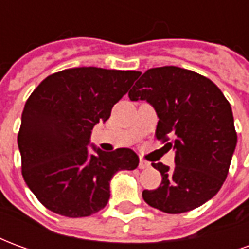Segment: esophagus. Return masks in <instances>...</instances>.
Here are the masks:
<instances>
[{
	"instance_id": "obj_1",
	"label": "esophagus",
	"mask_w": 249,
	"mask_h": 249,
	"mask_svg": "<svg viewBox=\"0 0 249 249\" xmlns=\"http://www.w3.org/2000/svg\"><path fill=\"white\" fill-rule=\"evenodd\" d=\"M151 167V164L148 161H145V160H140V162H139V168L140 169H146V168Z\"/></svg>"
}]
</instances>
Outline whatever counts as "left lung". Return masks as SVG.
<instances>
[{
	"label": "left lung",
	"mask_w": 249,
	"mask_h": 249,
	"mask_svg": "<svg viewBox=\"0 0 249 249\" xmlns=\"http://www.w3.org/2000/svg\"><path fill=\"white\" fill-rule=\"evenodd\" d=\"M128 96L155 108L157 140L175 149L172 169L152 164L162 180L157 189L142 191L145 203L165 213H183L211 200L224 184L237 142L223 92L196 71L161 66L148 69Z\"/></svg>",
	"instance_id": "left-lung-1"
}]
</instances>
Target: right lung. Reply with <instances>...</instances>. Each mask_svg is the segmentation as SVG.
Instances as JSON below:
<instances>
[{
	"label": "right lung",
	"mask_w": 249,
	"mask_h": 249,
	"mask_svg": "<svg viewBox=\"0 0 249 249\" xmlns=\"http://www.w3.org/2000/svg\"><path fill=\"white\" fill-rule=\"evenodd\" d=\"M140 71L94 66L48 76L25 104L18 149L22 176L40 203L66 217H85L108 203L109 183L132 171L139 156L128 148L89 153L94 125L107 121Z\"/></svg>",
	"instance_id": "right-lung-1"
}]
</instances>
